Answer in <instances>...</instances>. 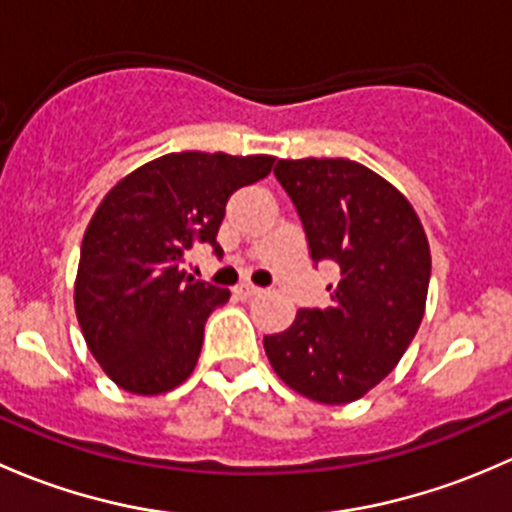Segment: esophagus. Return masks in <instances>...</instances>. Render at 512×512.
<instances>
[{"instance_id":"esophagus-1","label":"esophagus","mask_w":512,"mask_h":512,"mask_svg":"<svg viewBox=\"0 0 512 512\" xmlns=\"http://www.w3.org/2000/svg\"><path fill=\"white\" fill-rule=\"evenodd\" d=\"M237 294H240L242 299H252V297H257V294H262V289L255 285H240L237 287Z\"/></svg>"}]
</instances>
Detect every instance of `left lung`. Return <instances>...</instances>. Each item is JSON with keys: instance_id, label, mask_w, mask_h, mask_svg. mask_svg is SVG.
I'll use <instances>...</instances> for the list:
<instances>
[{"instance_id": "obj_1", "label": "left lung", "mask_w": 512, "mask_h": 512, "mask_svg": "<svg viewBox=\"0 0 512 512\" xmlns=\"http://www.w3.org/2000/svg\"><path fill=\"white\" fill-rule=\"evenodd\" d=\"M275 178L297 208L314 265L332 260L329 307L299 309L265 337L282 381L319 404H349L391 374L426 309L431 252L409 200L347 158L277 160Z\"/></svg>"}]
</instances>
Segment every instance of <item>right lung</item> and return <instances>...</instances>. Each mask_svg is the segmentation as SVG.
I'll return each mask as SVG.
<instances>
[{"label":"right lung","mask_w":512,"mask_h":512,"mask_svg":"<svg viewBox=\"0 0 512 512\" xmlns=\"http://www.w3.org/2000/svg\"><path fill=\"white\" fill-rule=\"evenodd\" d=\"M272 156L183 151L118 180L84 232L74 304L101 369L123 391L156 396L193 374L210 312L230 292L185 275L195 242L218 245L235 190L270 175Z\"/></svg>","instance_id":"right-lung-1"}]
</instances>
